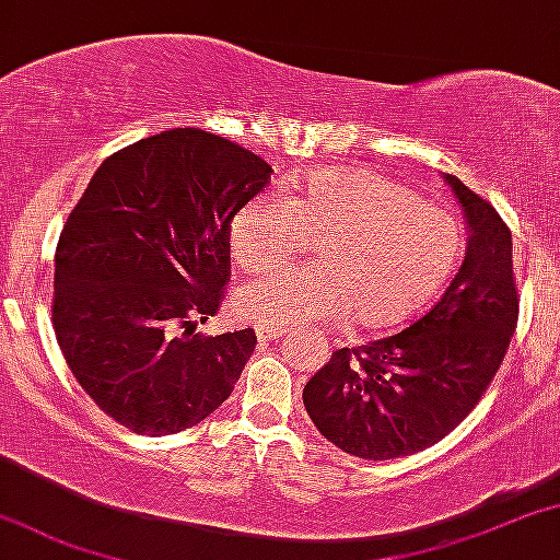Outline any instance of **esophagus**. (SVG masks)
Listing matches in <instances>:
<instances>
[{
    "label": "esophagus",
    "instance_id": "esophagus-1",
    "mask_svg": "<svg viewBox=\"0 0 560 560\" xmlns=\"http://www.w3.org/2000/svg\"><path fill=\"white\" fill-rule=\"evenodd\" d=\"M284 332V328H273V325H256L258 341H276V338H281Z\"/></svg>",
    "mask_w": 560,
    "mask_h": 560
}]
</instances>
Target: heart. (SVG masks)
Here are the masks:
<instances>
[{
	"label": "heart",
	"instance_id": "b5f03b06",
	"mask_svg": "<svg viewBox=\"0 0 560 560\" xmlns=\"http://www.w3.org/2000/svg\"><path fill=\"white\" fill-rule=\"evenodd\" d=\"M302 237H320L317 264L240 289L250 320L287 328L343 310L357 328H393L434 300L459 256V230L447 211L362 167L307 173L284 201L253 198L230 224L232 258L253 273L292 258Z\"/></svg>",
	"mask_w": 560,
	"mask_h": 560
}]
</instances>
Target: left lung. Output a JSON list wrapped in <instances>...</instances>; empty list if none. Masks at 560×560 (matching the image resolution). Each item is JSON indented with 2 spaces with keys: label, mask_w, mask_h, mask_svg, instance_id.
<instances>
[{
  "label": "left lung",
  "mask_w": 560,
  "mask_h": 560,
  "mask_svg": "<svg viewBox=\"0 0 560 560\" xmlns=\"http://www.w3.org/2000/svg\"><path fill=\"white\" fill-rule=\"evenodd\" d=\"M444 183L470 235L447 292L398 336L336 351L304 385L317 431L353 457L395 459L436 444L476 408L506 357L520 313L512 232L463 180Z\"/></svg>",
  "instance_id": "8db88e82"
}]
</instances>
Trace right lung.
Masks as SVG:
<instances>
[{
  "instance_id": "right-lung-1",
  "label": "right lung",
  "mask_w": 560,
  "mask_h": 560,
  "mask_svg": "<svg viewBox=\"0 0 560 560\" xmlns=\"http://www.w3.org/2000/svg\"><path fill=\"white\" fill-rule=\"evenodd\" d=\"M271 180L235 141L173 129L110 154L56 245L54 330L82 390L121 427L178 434L222 406L250 328L201 336L224 300L232 217Z\"/></svg>"
}]
</instances>
